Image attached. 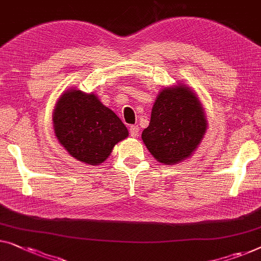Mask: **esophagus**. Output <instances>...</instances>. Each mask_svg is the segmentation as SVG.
Returning a JSON list of instances; mask_svg holds the SVG:
<instances>
[{
  "instance_id": "1",
  "label": "esophagus",
  "mask_w": 261,
  "mask_h": 261,
  "mask_svg": "<svg viewBox=\"0 0 261 261\" xmlns=\"http://www.w3.org/2000/svg\"><path fill=\"white\" fill-rule=\"evenodd\" d=\"M139 132H140V129H139L138 124H133V126L129 127V133H130V135H132V137H133V138L138 137Z\"/></svg>"
}]
</instances>
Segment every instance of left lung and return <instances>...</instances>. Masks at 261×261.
Instances as JSON below:
<instances>
[{"label":"left lung","mask_w":261,"mask_h":261,"mask_svg":"<svg viewBox=\"0 0 261 261\" xmlns=\"http://www.w3.org/2000/svg\"><path fill=\"white\" fill-rule=\"evenodd\" d=\"M207 128L203 109L190 88L181 85L162 89L156 97L142 141L165 165L182 161L198 147Z\"/></svg>","instance_id":"obj_1"}]
</instances>
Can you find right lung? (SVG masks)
I'll return each mask as SVG.
<instances>
[{
	"label": "right lung",
	"mask_w": 261,
	"mask_h": 261,
	"mask_svg": "<svg viewBox=\"0 0 261 261\" xmlns=\"http://www.w3.org/2000/svg\"><path fill=\"white\" fill-rule=\"evenodd\" d=\"M53 121L56 138L67 152L89 165L103 162L113 147L128 137L123 122L95 94L76 89L60 97Z\"/></svg>",
	"instance_id": "right-lung-1"
}]
</instances>
